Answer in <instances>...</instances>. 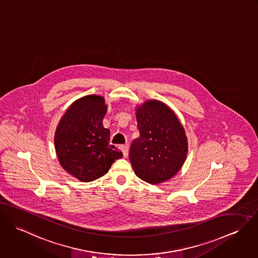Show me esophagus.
<instances>
[{"label":"esophagus","instance_id":"1","mask_svg":"<svg viewBox=\"0 0 258 258\" xmlns=\"http://www.w3.org/2000/svg\"><path fill=\"white\" fill-rule=\"evenodd\" d=\"M119 148H120V150L122 151L123 157H126L127 154H128V145H127V144H123V145H120Z\"/></svg>","mask_w":258,"mask_h":258}]
</instances>
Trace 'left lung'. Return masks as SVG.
Segmentation results:
<instances>
[{
	"instance_id": "left-lung-1",
	"label": "left lung",
	"mask_w": 258,
	"mask_h": 258,
	"mask_svg": "<svg viewBox=\"0 0 258 258\" xmlns=\"http://www.w3.org/2000/svg\"><path fill=\"white\" fill-rule=\"evenodd\" d=\"M140 138L130 148L137 176L149 184L171 179L185 162L188 142L177 115L164 103L148 100L137 107Z\"/></svg>"
}]
</instances>
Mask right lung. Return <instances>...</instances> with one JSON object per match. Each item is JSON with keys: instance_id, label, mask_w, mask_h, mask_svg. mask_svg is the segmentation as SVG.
Returning <instances> with one entry per match:
<instances>
[{"instance_id": "1", "label": "right lung", "mask_w": 258, "mask_h": 258, "mask_svg": "<svg viewBox=\"0 0 258 258\" xmlns=\"http://www.w3.org/2000/svg\"><path fill=\"white\" fill-rule=\"evenodd\" d=\"M107 113L102 96L76 100L61 117L54 137L58 160L64 170L82 182L104 176L122 153L111 145L110 131L103 126Z\"/></svg>"}]
</instances>
